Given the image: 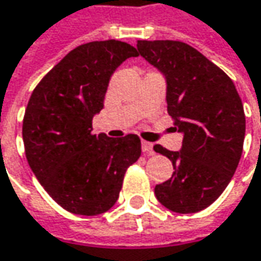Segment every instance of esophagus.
Listing matches in <instances>:
<instances>
[{"instance_id": "esophagus-1", "label": "esophagus", "mask_w": 261, "mask_h": 261, "mask_svg": "<svg viewBox=\"0 0 261 261\" xmlns=\"http://www.w3.org/2000/svg\"><path fill=\"white\" fill-rule=\"evenodd\" d=\"M142 151L146 152V154H151L152 152V144L146 142V141H142Z\"/></svg>"}]
</instances>
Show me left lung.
Here are the masks:
<instances>
[{
  "label": "left lung",
  "instance_id": "8db88e82",
  "mask_svg": "<svg viewBox=\"0 0 261 261\" xmlns=\"http://www.w3.org/2000/svg\"><path fill=\"white\" fill-rule=\"evenodd\" d=\"M136 47L166 78L167 112L183 134L180 151L154 146L174 167L154 192L167 209L195 214L212 205L236 173L246 136L244 107L232 80L195 47L177 40H138Z\"/></svg>",
  "mask_w": 261,
  "mask_h": 261
}]
</instances>
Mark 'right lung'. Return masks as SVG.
<instances>
[{
  "label": "right lung",
  "mask_w": 261,
  "mask_h": 261,
  "mask_svg": "<svg viewBox=\"0 0 261 261\" xmlns=\"http://www.w3.org/2000/svg\"><path fill=\"white\" fill-rule=\"evenodd\" d=\"M134 46L90 42L71 50L37 84L23 120L29 166L49 196L71 214L94 216L115 205L127 167L141 156V139L93 135L110 76Z\"/></svg>",
  "instance_id": "add662e5"
}]
</instances>
